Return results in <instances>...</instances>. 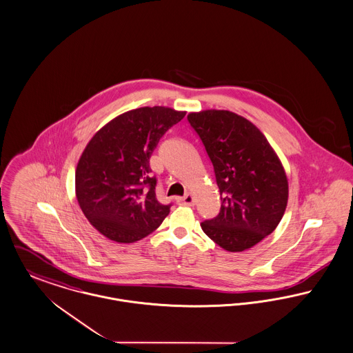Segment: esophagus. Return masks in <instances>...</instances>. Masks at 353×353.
I'll return each mask as SVG.
<instances>
[{
  "mask_svg": "<svg viewBox=\"0 0 353 353\" xmlns=\"http://www.w3.org/2000/svg\"><path fill=\"white\" fill-rule=\"evenodd\" d=\"M179 201H180L181 204H184V205H188V207H192V205L194 204V199H193L190 194H187V196L179 199Z\"/></svg>",
  "mask_w": 353,
  "mask_h": 353,
  "instance_id": "1",
  "label": "esophagus"
}]
</instances>
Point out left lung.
Here are the masks:
<instances>
[{
    "label": "left lung",
    "mask_w": 353,
    "mask_h": 353,
    "mask_svg": "<svg viewBox=\"0 0 353 353\" xmlns=\"http://www.w3.org/2000/svg\"><path fill=\"white\" fill-rule=\"evenodd\" d=\"M214 165L221 207L201 228L221 248L238 252L259 243L279 224L288 205L286 173L266 137L227 110L188 115Z\"/></svg>",
    "instance_id": "obj_1"
}]
</instances>
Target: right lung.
<instances>
[{"label": "right lung", "mask_w": 353, "mask_h": 353, "mask_svg": "<svg viewBox=\"0 0 353 353\" xmlns=\"http://www.w3.org/2000/svg\"><path fill=\"white\" fill-rule=\"evenodd\" d=\"M185 111L154 106L123 112L87 143L75 172L84 216L110 241L134 243L160 227L170 205L156 197L149 160Z\"/></svg>", "instance_id": "1"}]
</instances>
